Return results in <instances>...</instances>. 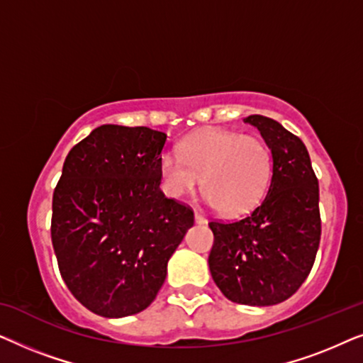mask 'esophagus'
Listing matches in <instances>:
<instances>
[{
    "instance_id": "1",
    "label": "esophagus",
    "mask_w": 363,
    "mask_h": 363,
    "mask_svg": "<svg viewBox=\"0 0 363 363\" xmlns=\"http://www.w3.org/2000/svg\"><path fill=\"white\" fill-rule=\"evenodd\" d=\"M195 221H196V223H200V225H205V223H208L206 218L203 216L201 213H198V211L195 213Z\"/></svg>"
}]
</instances>
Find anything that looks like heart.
<instances>
[{
    "mask_svg": "<svg viewBox=\"0 0 363 363\" xmlns=\"http://www.w3.org/2000/svg\"><path fill=\"white\" fill-rule=\"evenodd\" d=\"M160 175L172 196L193 193L201 182L206 201L221 215L236 216L252 210L264 196L272 155L257 137L205 130L183 142L180 155L163 153Z\"/></svg>",
    "mask_w": 363,
    "mask_h": 363,
    "instance_id": "1",
    "label": "heart"
}]
</instances>
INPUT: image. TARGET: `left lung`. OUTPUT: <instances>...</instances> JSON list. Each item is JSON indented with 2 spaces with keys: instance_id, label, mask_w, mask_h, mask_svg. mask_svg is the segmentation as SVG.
<instances>
[{
  "instance_id": "obj_1",
  "label": "left lung",
  "mask_w": 363,
  "mask_h": 363,
  "mask_svg": "<svg viewBox=\"0 0 363 363\" xmlns=\"http://www.w3.org/2000/svg\"><path fill=\"white\" fill-rule=\"evenodd\" d=\"M271 148L272 177L262 201L236 221H210L211 277L228 299L274 306L289 299L314 266L320 242L319 180L299 137L264 116H250Z\"/></svg>"
}]
</instances>
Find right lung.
<instances>
[{"mask_svg": "<svg viewBox=\"0 0 363 363\" xmlns=\"http://www.w3.org/2000/svg\"><path fill=\"white\" fill-rule=\"evenodd\" d=\"M167 135L101 125L67 153L52 195L51 240L67 289L94 314L147 309L167 262L195 223L160 190Z\"/></svg>", "mask_w": 363, "mask_h": 363, "instance_id": "add662e5", "label": "right lung"}]
</instances>
